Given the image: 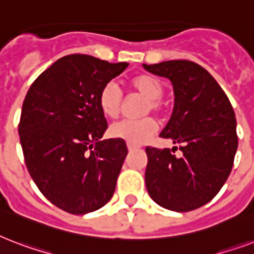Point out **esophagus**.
Instances as JSON below:
<instances>
[{"instance_id": "obj_1", "label": "esophagus", "mask_w": 254, "mask_h": 254, "mask_svg": "<svg viewBox=\"0 0 254 254\" xmlns=\"http://www.w3.org/2000/svg\"><path fill=\"white\" fill-rule=\"evenodd\" d=\"M138 149V146H133V145H127V150L129 151H134Z\"/></svg>"}]
</instances>
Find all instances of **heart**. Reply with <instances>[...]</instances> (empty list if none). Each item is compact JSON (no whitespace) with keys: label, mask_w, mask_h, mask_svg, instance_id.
<instances>
[{"label":"heart","mask_w":254,"mask_h":254,"mask_svg":"<svg viewBox=\"0 0 254 254\" xmlns=\"http://www.w3.org/2000/svg\"><path fill=\"white\" fill-rule=\"evenodd\" d=\"M131 89L145 97L141 115H147L151 111L159 115L165 109L162 101L163 84L153 75L142 73L130 80ZM123 103V93L115 81H108L99 92V107L107 117H117ZM158 129V125L151 116H145L138 120H124L113 124L109 127L112 138L123 139L127 145L139 146L150 138Z\"/></svg>","instance_id":"heart-1"}]
</instances>
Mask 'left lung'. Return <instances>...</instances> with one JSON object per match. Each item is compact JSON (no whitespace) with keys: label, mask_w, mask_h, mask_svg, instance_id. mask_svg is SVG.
Listing matches in <instances>:
<instances>
[{"label":"left lung","mask_w":254,"mask_h":254,"mask_svg":"<svg viewBox=\"0 0 254 254\" xmlns=\"http://www.w3.org/2000/svg\"><path fill=\"white\" fill-rule=\"evenodd\" d=\"M143 68L173 83L174 111L159 137L183 153L177 158L170 149L146 147L147 192L163 208L189 212L212 200L228 179L239 143L235 112L212 75L193 62Z\"/></svg>","instance_id":"1"}]
</instances>
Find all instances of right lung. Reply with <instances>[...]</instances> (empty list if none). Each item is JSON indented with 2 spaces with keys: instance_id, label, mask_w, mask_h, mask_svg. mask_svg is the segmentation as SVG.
Here are the masks:
<instances>
[{
  "instance_id": "right-lung-1",
  "label": "right lung",
  "mask_w": 254,
  "mask_h": 254,
  "mask_svg": "<svg viewBox=\"0 0 254 254\" xmlns=\"http://www.w3.org/2000/svg\"><path fill=\"white\" fill-rule=\"evenodd\" d=\"M127 65L67 55L35 79L23 100L18 133L26 167L65 212H93L113 196L127 149L123 139L100 141L108 124L99 92Z\"/></svg>"
}]
</instances>
